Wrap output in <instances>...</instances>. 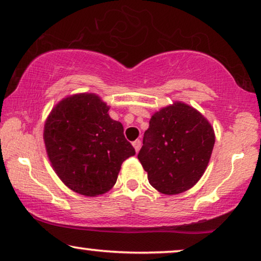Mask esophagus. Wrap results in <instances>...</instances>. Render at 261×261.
<instances>
[{
	"mask_svg": "<svg viewBox=\"0 0 261 261\" xmlns=\"http://www.w3.org/2000/svg\"><path fill=\"white\" fill-rule=\"evenodd\" d=\"M132 145H134V148H135V150H136V152H138V150L141 149L142 143H141V141H139V139H136L135 142H132Z\"/></svg>",
	"mask_w": 261,
	"mask_h": 261,
	"instance_id": "obj_1",
	"label": "esophagus"
}]
</instances>
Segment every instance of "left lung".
<instances>
[{"label": "left lung", "mask_w": 261, "mask_h": 261, "mask_svg": "<svg viewBox=\"0 0 261 261\" xmlns=\"http://www.w3.org/2000/svg\"><path fill=\"white\" fill-rule=\"evenodd\" d=\"M214 143L208 120L192 106L177 101L151 117L138 160L150 185L160 193L174 195L201 178Z\"/></svg>", "instance_id": "8db88e82"}]
</instances>
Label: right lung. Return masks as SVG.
Segmentation results:
<instances>
[{"instance_id":"obj_1","label":"right lung","mask_w":261,"mask_h":261,"mask_svg":"<svg viewBox=\"0 0 261 261\" xmlns=\"http://www.w3.org/2000/svg\"><path fill=\"white\" fill-rule=\"evenodd\" d=\"M92 93L61 100L45 124L47 155L59 177L73 192L101 195L115 186L122 163L136 151L122 123Z\"/></svg>"}]
</instances>
